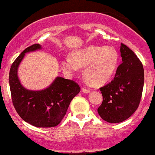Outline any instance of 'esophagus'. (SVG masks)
<instances>
[{"label":"esophagus","mask_w":155,"mask_h":155,"mask_svg":"<svg viewBox=\"0 0 155 155\" xmlns=\"http://www.w3.org/2000/svg\"><path fill=\"white\" fill-rule=\"evenodd\" d=\"M82 92H83L84 93H85V94H87V93L90 92V90H89V89H88L83 88V89H82Z\"/></svg>","instance_id":"34e87169"}]
</instances>
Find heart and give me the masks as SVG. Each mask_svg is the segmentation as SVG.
<instances>
[{"instance_id":"heart-1","label":"heart","mask_w":155,"mask_h":155,"mask_svg":"<svg viewBox=\"0 0 155 155\" xmlns=\"http://www.w3.org/2000/svg\"><path fill=\"white\" fill-rule=\"evenodd\" d=\"M119 55L113 47L89 45L75 50L71 56L66 57L61 63L65 72L73 74L85 67L84 78L92 85H102L113 77L118 68Z\"/></svg>"}]
</instances>
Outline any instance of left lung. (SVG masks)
<instances>
[{"label":"left lung","mask_w":155,"mask_h":155,"mask_svg":"<svg viewBox=\"0 0 155 155\" xmlns=\"http://www.w3.org/2000/svg\"><path fill=\"white\" fill-rule=\"evenodd\" d=\"M120 52L122 63L114 79L100 89L103 100L97 112L104 120L111 124L126 120L137 110L144 82L143 65L135 53L123 43Z\"/></svg>","instance_id":"left-lung-1"}]
</instances>
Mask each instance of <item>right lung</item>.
<instances>
[{"label":"right lung","instance_id":"1","mask_svg":"<svg viewBox=\"0 0 155 155\" xmlns=\"http://www.w3.org/2000/svg\"><path fill=\"white\" fill-rule=\"evenodd\" d=\"M40 44L26 48L14 61L9 72V85L12 102L19 116L35 127L56 126L66 115L70 102L80 92L73 80L57 76L48 87L30 90L24 87L18 76V69L25 54L42 49Z\"/></svg>","mask_w":155,"mask_h":155}]
</instances>
